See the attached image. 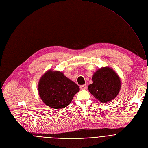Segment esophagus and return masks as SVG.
<instances>
[{"label":"esophagus","mask_w":148,"mask_h":148,"mask_svg":"<svg viewBox=\"0 0 148 148\" xmlns=\"http://www.w3.org/2000/svg\"><path fill=\"white\" fill-rule=\"evenodd\" d=\"M80 89L81 90H86L87 87V84H84V85H82L80 87Z\"/></svg>","instance_id":"esophagus-1"}]
</instances>
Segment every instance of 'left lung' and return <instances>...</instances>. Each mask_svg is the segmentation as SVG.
Segmentation results:
<instances>
[{"instance_id":"1","label":"left lung","mask_w":148,"mask_h":148,"mask_svg":"<svg viewBox=\"0 0 148 148\" xmlns=\"http://www.w3.org/2000/svg\"><path fill=\"white\" fill-rule=\"evenodd\" d=\"M92 79L93 83L88 87L89 92L101 103L109 102L118 95L121 87V80L112 68H100Z\"/></svg>"}]
</instances>
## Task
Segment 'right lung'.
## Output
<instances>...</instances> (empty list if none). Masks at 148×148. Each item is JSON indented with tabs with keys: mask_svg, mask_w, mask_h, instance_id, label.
<instances>
[{
	"mask_svg": "<svg viewBox=\"0 0 148 148\" xmlns=\"http://www.w3.org/2000/svg\"><path fill=\"white\" fill-rule=\"evenodd\" d=\"M79 87L62 72L48 71L40 79L38 91L43 102L51 108L60 109L68 106Z\"/></svg>",
	"mask_w": 148,
	"mask_h": 148,
	"instance_id": "obj_1",
	"label": "right lung"
}]
</instances>
